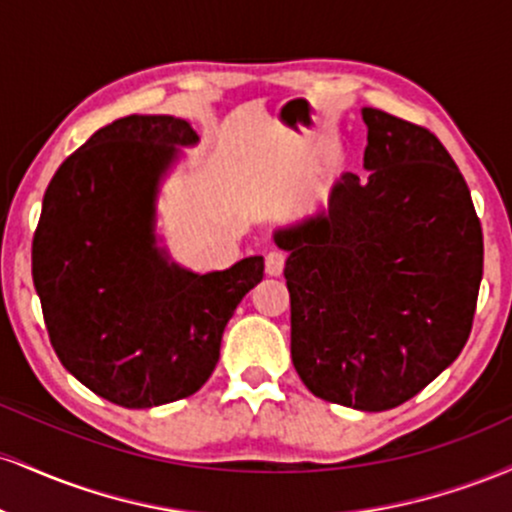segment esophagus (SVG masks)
Here are the masks:
<instances>
[{"mask_svg":"<svg viewBox=\"0 0 512 512\" xmlns=\"http://www.w3.org/2000/svg\"><path fill=\"white\" fill-rule=\"evenodd\" d=\"M284 262H286V255L279 250H272L267 252V260H264V269H267L269 276H279L284 272Z\"/></svg>","mask_w":512,"mask_h":512,"instance_id":"esophagus-1","label":"esophagus"}]
</instances>
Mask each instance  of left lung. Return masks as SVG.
Here are the masks:
<instances>
[{
	"label": "left lung",
	"mask_w": 512,
	"mask_h": 512,
	"mask_svg": "<svg viewBox=\"0 0 512 512\" xmlns=\"http://www.w3.org/2000/svg\"><path fill=\"white\" fill-rule=\"evenodd\" d=\"M368 178L342 175L330 209L276 231L289 252L291 358L315 397L404 404L472 332L484 236L460 168L431 129L363 108Z\"/></svg>",
	"instance_id": "obj_1"
}]
</instances>
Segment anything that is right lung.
Masks as SVG:
<instances>
[{
	"label": "right lung",
	"instance_id": "add662e5",
	"mask_svg": "<svg viewBox=\"0 0 512 512\" xmlns=\"http://www.w3.org/2000/svg\"><path fill=\"white\" fill-rule=\"evenodd\" d=\"M195 142L180 117H120L57 168L35 228L33 284L52 349L79 383L127 409L195 395L264 274L262 257L192 274L158 252V178L173 146Z\"/></svg>",
	"mask_w": 512,
	"mask_h": 512
}]
</instances>
